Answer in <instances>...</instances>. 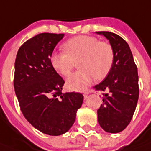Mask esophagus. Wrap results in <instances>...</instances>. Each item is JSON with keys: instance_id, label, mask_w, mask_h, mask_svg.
Returning <instances> with one entry per match:
<instances>
[{"instance_id": "1", "label": "esophagus", "mask_w": 151, "mask_h": 151, "mask_svg": "<svg viewBox=\"0 0 151 151\" xmlns=\"http://www.w3.org/2000/svg\"><path fill=\"white\" fill-rule=\"evenodd\" d=\"M88 94H89V92H88V91H87V92H84L83 96L85 99H87V98H88Z\"/></svg>"}]
</instances>
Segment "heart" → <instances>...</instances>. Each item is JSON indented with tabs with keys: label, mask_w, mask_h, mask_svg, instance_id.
I'll return each mask as SVG.
<instances>
[{
	"label": "heart",
	"mask_w": 151,
	"mask_h": 151,
	"mask_svg": "<svg viewBox=\"0 0 151 151\" xmlns=\"http://www.w3.org/2000/svg\"><path fill=\"white\" fill-rule=\"evenodd\" d=\"M64 51L54 52L51 55V64L61 75L67 77L76 66L81 69L68 78L69 88L81 91L92 83L95 78H105L114 63V51L109 43L99 41L94 36L78 35L63 45Z\"/></svg>",
	"instance_id": "obj_1"
}]
</instances>
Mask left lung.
<instances>
[{
    "label": "left lung",
    "instance_id": "1",
    "mask_svg": "<svg viewBox=\"0 0 151 151\" xmlns=\"http://www.w3.org/2000/svg\"><path fill=\"white\" fill-rule=\"evenodd\" d=\"M97 34L105 36L114 51L111 70L93 88L96 91L105 92L102 94L103 103L97 110V120L105 132L118 133L131 122L137 105L140 92L137 67L125 40L108 31Z\"/></svg>",
    "mask_w": 151,
    "mask_h": 151
}]
</instances>
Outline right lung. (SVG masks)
Here are the masks:
<instances>
[{
  "label": "right lung",
  "mask_w": 151,
  "mask_h": 151,
  "mask_svg": "<svg viewBox=\"0 0 151 151\" xmlns=\"http://www.w3.org/2000/svg\"><path fill=\"white\" fill-rule=\"evenodd\" d=\"M63 34H39L19 47L15 62L14 88L25 119L50 136L67 132L83 101L79 93H63L64 80L50 57Z\"/></svg>",
  "instance_id": "right-lung-1"
}]
</instances>
